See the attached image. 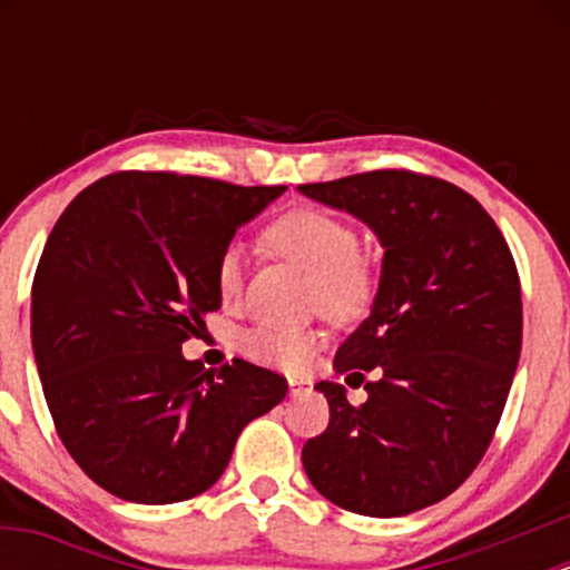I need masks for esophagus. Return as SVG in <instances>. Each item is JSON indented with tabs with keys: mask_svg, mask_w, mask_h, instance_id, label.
<instances>
[{
	"mask_svg": "<svg viewBox=\"0 0 570 570\" xmlns=\"http://www.w3.org/2000/svg\"><path fill=\"white\" fill-rule=\"evenodd\" d=\"M305 391H311V383L303 381V377H289V394L292 396L305 394Z\"/></svg>",
	"mask_w": 570,
	"mask_h": 570,
	"instance_id": "esophagus-1",
	"label": "esophagus"
}]
</instances>
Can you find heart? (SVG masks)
Masks as SVG:
<instances>
[{
    "label": "heart",
    "mask_w": 570,
    "mask_h": 570,
    "mask_svg": "<svg viewBox=\"0 0 570 570\" xmlns=\"http://www.w3.org/2000/svg\"><path fill=\"white\" fill-rule=\"evenodd\" d=\"M267 240L292 263L313 276V305L335 322H356L372 307L377 292L375 265L358 252V235L348 222L316 208H297L284 214L267 230ZM246 271V252L230 244L219 254L217 289L225 299L240 294ZM322 332L313 326L259 324L248 330L240 348L271 367L299 372L311 364Z\"/></svg>",
    "instance_id": "1"
}]
</instances>
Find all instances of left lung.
<instances>
[{
    "mask_svg": "<svg viewBox=\"0 0 570 570\" xmlns=\"http://www.w3.org/2000/svg\"><path fill=\"white\" fill-rule=\"evenodd\" d=\"M297 189L383 246L370 316L335 356L340 375L381 381L364 385L362 407L345 385L316 383L330 426L305 442V474L348 512H417L474 472L501 421L522 345L512 252L485 208L436 176L370 171Z\"/></svg>",
    "mask_w": 570,
    "mask_h": 570,
    "instance_id": "left-lung-1",
    "label": "left lung"
}]
</instances>
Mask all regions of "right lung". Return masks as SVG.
I'll return each instance as SVG.
<instances>
[{
  "mask_svg": "<svg viewBox=\"0 0 570 570\" xmlns=\"http://www.w3.org/2000/svg\"><path fill=\"white\" fill-rule=\"evenodd\" d=\"M286 187L120 171L56 222L31 286V348L63 448L96 485L134 503L203 493L246 423L286 396L276 372H219L181 343L219 311V254Z\"/></svg>",
  "mask_w": 570,
  "mask_h": 570,
  "instance_id": "add662e5",
  "label": "right lung"
}]
</instances>
